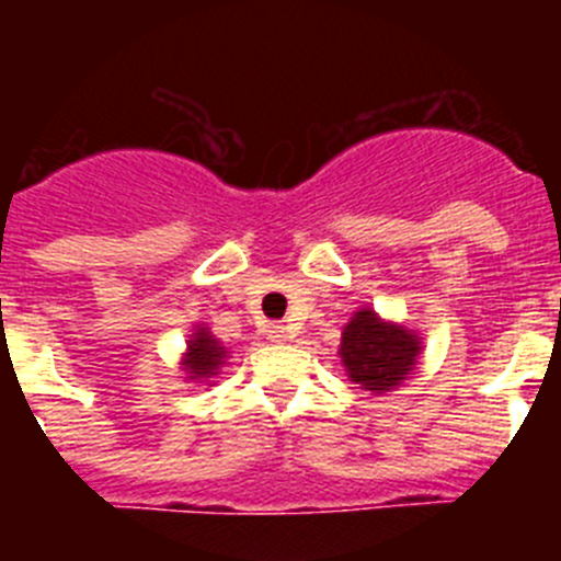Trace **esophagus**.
<instances>
[{
  "mask_svg": "<svg viewBox=\"0 0 561 561\" xmlns=\"http://www.w3.org/2000/svg\"><path fill=\"white\" fill-rule=\"evenodd\" d=\"M266 336H270L272 342H289L291 340L289 329H286V325H280V323H272L270 329H266Z\"/></svg>",
  "mask_w": 561,
  "mask_h": 561,
  "instance_id": "1",
  "label": "esophagus"
}]
</instances>
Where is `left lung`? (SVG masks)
Segmentation results:
<instances>
[{
    "mask_svg": "<svg viewBox=\"0 0 561 561\" xmlns=\"http://www.w3.org/2000/svg\"><path fill=\"white\" fill-rule=\"evenodd\" d=\"M424 336L408 325L385 320L370 306L354 311L340 340V362L351 385L385 396L410 379L424 351Z\"/></svg>",
    "mask_w": 561,
    "mask_h": 561,
    "instance_id": "8db88e82",
    "label": "left lung"
}]
</instances>
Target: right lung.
<instances>
[{"label":"right lung","instance_id":"1","mask_svg":"<svg viewBox=\"0 0 561 561\" xmlns=\"http://www.w3.org/2000/svg\"><path fill=\"white\" fill-rule=\"evenodd\" d=\"M232 351L227 348L219 336H213V331L205 323L193 325V334H187L185 351L180 356V370L185 381H210L221 374L225 362L230 359ZM213 388V385H210Z\"/></svg>","mask_w":561,"mask_h":561}]
</instances>
